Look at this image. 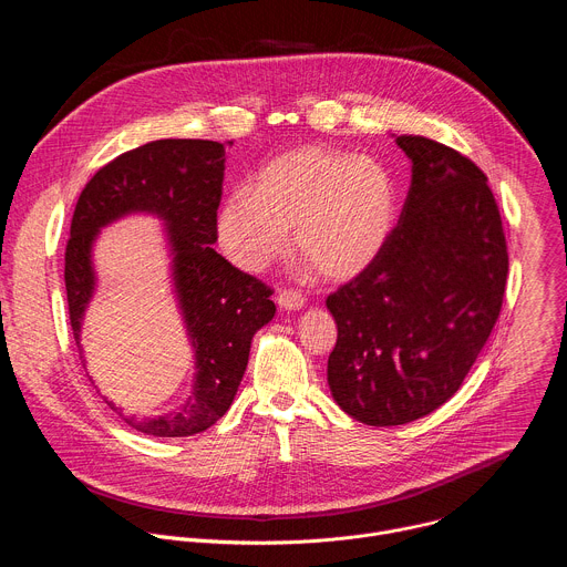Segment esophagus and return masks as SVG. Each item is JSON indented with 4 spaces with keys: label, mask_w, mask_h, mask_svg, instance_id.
Listing matches in <instances>:
<instances>
[{
    "label": "esophagus",
    "mask_w": 567,
    "mask_h": 567,
    "mask_svg": "<svg viewBox=\"0 0 567 567\" xmlns=\"http://www.w3.org/2000/svg\"><path fill=\"white\" fill-rule=\"evenodd\" d=\"M278 305L282 309H287V311H291V309L296 311V309H300L305 305V296L300 291H296V289H280L278 291Z\"/></svg>",
    "instance_id": "34e87169"
}]
</instances>
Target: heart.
Instances as JSON below:
<instances>
[{
    "mask_svg": "<svg viewBox=\"0 0 567 567\" xmlns=\"http://www.w3.org/2000/svg\"><path fill=\"white\" fill-rule=\"evenodd\" d=\"M394 208L392 179L377 161L305 145L271 158L254 190L224 199L217 237L237 267L260 271L287 249L293 226L296 251L322 278L352 280L385 247Z\"/></svg>",
    "mask_w": 567,
    "mask_h": 567,
    "instance_id": "obj_1",
    "label": "heart"
}]
</instances>
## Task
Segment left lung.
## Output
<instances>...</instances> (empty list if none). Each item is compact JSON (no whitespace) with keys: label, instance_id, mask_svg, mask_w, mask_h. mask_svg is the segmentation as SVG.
I'll use <instances>...</instances> for the list:
<instances>
[{"label":"left lung","instance_id":"8db88e82","mask_svg":"<svg viewBox=\"0 0 567 567\" xmlns=\"http://www.w3.org/2000/svg\"><path fill=\"white\" fill-rule=\"evenodd\" d=\"M411 188L379 258L328 296L339 339L334 401L368 426L415 422L449 401L487 343L509 256L487 177L426 136L394 138Z\"/></svg>","mask_w":567,"mask_h":567}]
</instances>
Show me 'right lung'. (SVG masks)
Segmentation results:
<instances>
[{
	"label": "right lung",
	"instance_id": "obj_1",
	"mask_svg": "<svg viewBox=\"0 0 567 567\" xmlns=\"http://www.w3.org/2000/svg\"><path fill=\"white\" fill-rule=\"evenodd\" d=\"M228 143L161 138L130 150L103 166L78 197L64 251V287L73 339L96 289L92 247L103 226L150 213L166 221L173 285L195 348V383L182 409L161 417H125L154 437H188L210 429L230 409L245 377L254 334L276 313L271 289L235 269L210 245L217 241Z\"/></svg>",
	"mask_w": 567,
	"mask_h": 567
}]
</instances>
